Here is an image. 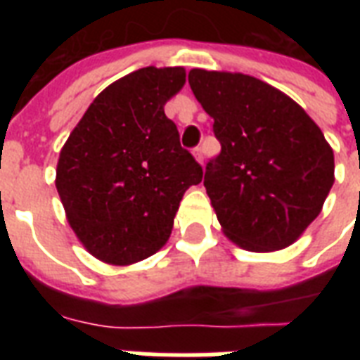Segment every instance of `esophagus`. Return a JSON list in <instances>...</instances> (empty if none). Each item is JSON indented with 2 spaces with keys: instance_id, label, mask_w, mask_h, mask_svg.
Returning a JSON list of instances; mask_svg holds the SVG:
<instances>
[{
  "instance_id": "1",
  "label": "esophagus",
  "mask_w": 360,
  "mask_h": 360,
  "mask_svg": "<svg viewBox=\"0 0 360 360\" xmlns=\"http://www.w3.org/2000/svg\"><path fill=\"white\" fill-rule=\"evenodd\" d=\"M192 153H194V157H196L198 162L202 164L203 162V149H202V147H194V151H192Z\"/></svg>"
}]
</instances>
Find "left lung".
<instances>
[{
	"mask_svg": "<svg viewBox=\"0 0 360 360\" xmlns=\"http://www.w3.org/2000/svg\"><path fill=\"white\" fill-rule=\"evenodd\" d=\"M188 84L222 147L203 177L222 231L245 250L290 246L335 183V155L321 129L254 76L192 69Z\"/></svg>",
	"mask_w": 360,
	"mask_h": 360,
	"instance_id": "1",
	"label": "left lung"
}]
</instances>
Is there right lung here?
Wrapping results in <instances>:
<instances>
[{
  "label": "right lung",
  "instance_id": "right-lung-1",
  "mask_svg": "<svg viewBox=\"0 0 360 360\" xmlns=\"http://www.w3.org/2000/svg\"><path fill=\"white\" fill-rule=\"evenodd\" d=\"M183 67H146L108 86L59 153L56 188L93 256L130 265L166 245L179 202L203 177L181 147L164 104L185 86Z\"/></svg>",
  "mask_w": 360,
  "mask_h": 360
}]
</instances>
